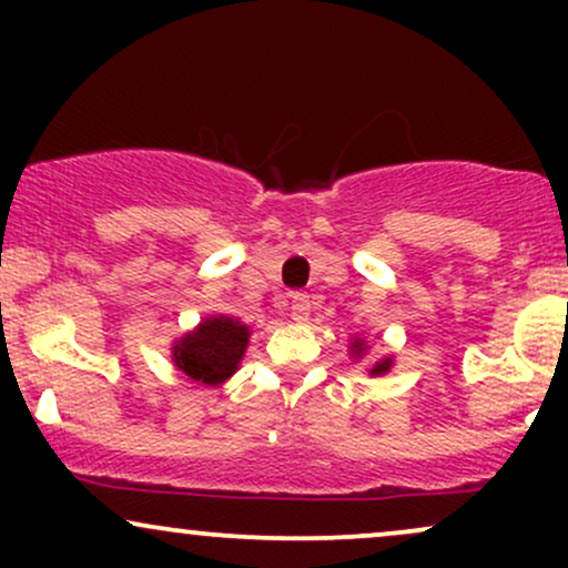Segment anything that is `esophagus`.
Masks as SVG:
<instances>
[{"label": "esophagus", "mask_w": 568, "mask_h": 568, "mask_svg": "<svg viewBox=\"0 0 568 568\" xmlns=\"http://www.w3.org/2000/svg\"><path fill=\"white\" fill-rule=\"evenodd\" d=\"M310 310H312L310 296H306V293H293V296H291V317H293V321L304 323L306 317H310Z\"/></svg>", "instance_id": "1"}]
</instances>
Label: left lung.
Instances as JSON below:
<instances>
[{"instance_id":"8db88e82","label":"left lung","mask_w":568,"mask_h":568,"mask_svg":"<svg viewBox=\"0 0 568 568\" xmlns=\"http://www.w3.org/2000/svg\"><path fill=\"white\" fill-rule=\"evenodd\" d=\"M366 352H368V342L363 336H352L349 338V357L352 361H363V357H366ZM393 368V357H379V361H374L371 363V366L366 368L368 371V376H384L387 374V371Z\"/></svg>"}]
</instances>
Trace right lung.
Wrapping results in <instances>:
<instances>
[{
  "label": "right lung",
  "mask_w": 568,
  "mask_h": 568,
  "mask_svg": "<svg viewBox=\"0 0 568 568\" xmlns=\"http://www.w3.org/2000/svg\"><path fill=\"white\" fill-rule=\"evenodd\" d=\"M251 328L230 315H207L179 336L171 347V361L189 382L221 387L240 371Z\"/></svg>",
  "instance_id": "1"
}]
</instances>
